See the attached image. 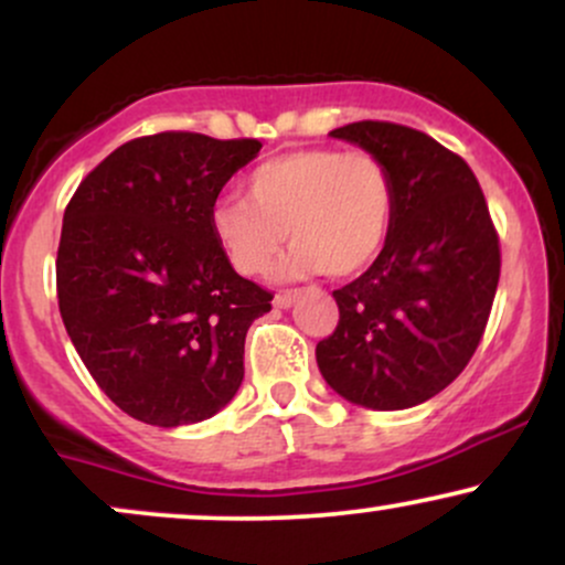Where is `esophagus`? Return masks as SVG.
<instances>
[{
  "label": "esophagus",
  "mask_w": 565,
  "mask_h": 565,
  "mask_svg": "<svg viewBox=\"0 0 565 565\" xmlns=\"http://www.w3.org/2000/svg\"><path fill=\"white\" fill-rule=\"evenodd\" d=\"M300 297V289H287V291H278V295L274 297V305L276 308H289L291 302Z\"/></svg>",
  "instance_id": "obj_1"
}]
</instances>
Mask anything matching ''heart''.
Listing matches in <instances>:
<instances>
[{
	"instance_id": "1",
	"label": "heart",
	"mask_w": 565,
	"mask_h": 565,
	"mask_svg": "<svg viewBox=\"0 0 565 565\" xmlns=\"http://www.w3.org/2000/svg\"><path fill=\"white\" fill-rule=\"evenodd\" d=\"M244 199H220L210 228L242 276H263L291 238L289 276H359L380 257L395 217V180L372 151L300 148L263 161Z\"/></svg>"
}]
</instances>
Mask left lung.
<instances>
[{"instance_id":"obj_1","label":"left lung","mask_w":565,"mask_h":565,"mask_svg":"<svg viewBox=\"0 0 565 565\" xmlns=\"http://www.w3.org/2000/svg\"><path fill=\"white\" fill-rule=\"evenodd\" d=\"M329 135L385 159L395 217L377 260L332 291L340 321L316 361L350 404H425L462 374L489 323L502 268L489 204L468 161L419 129L353 121Z\"/></svg>"}]
</instances>
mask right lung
<instances>
[{
  "label": "right lung",
  "mask_w": 565,
  "mask_h": 565,
  "mask_svg": "<svg viewBox=\"0 0 565 565\" xmlns=\"http://www.w3.org/2000/svg\"><path fill=\"white\" fill-rule=\"evenodd\" d=\"M255 138H135L71 196L55 278L76 353L103 393L146 425L212 417L244 380V340L270 310L210 228L223 185L260 153Z\"/></svg>",
  "instance_id": "right-lung-1"
}]
</instances>
